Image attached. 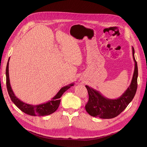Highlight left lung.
<instances>
[{
  "mask_svg": "<svg viewBox=\"0 0 147 147\" xmlns=\"http://www.w3.org/2000/svg\"><path fill=\"white\" fill-rule=\"evenodd\" d=\"M133 57L134 61V71L129 87L116 99H109L99 91L86 86L89 95V100L86 105L87 113L94 117L101 119H112L118 116L131 102L137 88L138 67L134 57V49L132 47Z\"/></svg>",
  "mask_w": 147,
  "mask_h": 147,
  "instance_id": "obj_1",
  "label": "left lung"
}]
</instances>
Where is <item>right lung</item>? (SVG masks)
Here are the masks:
<instances>
[{
    "label": "right lung",
    "mask_w": 147,
    "mask_h": 147,
    "mask_svg": "<svg viewBox=\"0 0 147 147\" xmlns=\"http://www.w3.org/2000/svg\"><path fill=\"white\" fill-rule=\"evenodd\" d=\"M9 59L7 61V64L6 70V86L11 101L14 103L15 105L20 109L24 113L31 115V116H45L49 115L54 113L58 108L60 99V98L62 95L65 93L68 89L74 85V83H71L69 85L63 87L59 92L51 99V100L47 101V102L40 103L39 105H31L25 103L19 99L14 94L10 86L9 73Z\"/></svg>",
    "instance_id": "right-lung-1"
}]
</instances>
